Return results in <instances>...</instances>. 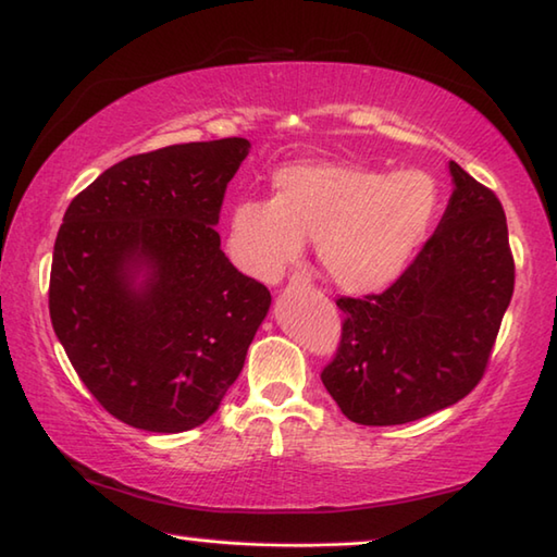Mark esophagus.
I'll list each match as a JSON object with an SVG mask.
<instances>
[{
  "label": "esophagus",
  "mask_w": 557,
  "mask_h": 557,
  "mask_svg": "<svg viewBox=\"0 0 557 557\" xmlns=\"http://www.w3.org/2000/svg\"><path fill=\"white\" fill-rule=\"evenodd\" d=\"M289 282H292V285H309L311 275H309L307 270H299V272H295V275L289 277Z\"/></svg>",
  "instance_id": "1"
}]
</instances>
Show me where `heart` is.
<instances>
[{
  "instance_id": "b5f03b06",
  "label": "heart",
  "mask_w": 557,
  "mask_h": 557,
  "mask_svg": "<svg viewBox=\"0 0 557 557\" xmlns=\"http://www.w3.org/2000/svg\"><path fill=\"white\" fill-rule=\"evenodd\" d=\"M270 199L228 211L226 256L244 275L272 282L313 236L326 277L370 295L399 277L436 214L438 189L419 170L384 175L362 165L307 160L272 173Z\"/></svg>"
}]
</instances>
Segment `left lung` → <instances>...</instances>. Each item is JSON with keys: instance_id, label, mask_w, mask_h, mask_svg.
<instances>
[{"instance_id": "8db88e82", "label": "left lung", "mask_w": 557, "mask_h": 557, "mask_svg": "<svg viewBox=\"0 0 557 557\" xmlns=\"http://www.w3.org/2000/svg\"><path fill=\"white\" fill-rule=\"evenodd\" d=\"M453 195L426 246L382 295L341 297V343L321 372L350 421L397 426L478 387L513 295L497 195L450 160Z\"/></svg>"}]
</instances>
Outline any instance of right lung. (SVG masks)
<instances>
[{
  "instance_id": "right-lung-1",
  "label": "right lung",
  "mask_w": 557,
  "mask_h": 557,
  "mask_svg": "<svg viewBox=\"0 0 557 557\" xmlns=\"http://www.w3.org/2000/svg\"><path fill=\"white\" fill-rule=\"evenodd\" d=\"M246 138L131 156L70 201L48 307L79 380L134 429L201 426L236 382L270 292L216 234Z\"/></svg>"
}]
</instances>
